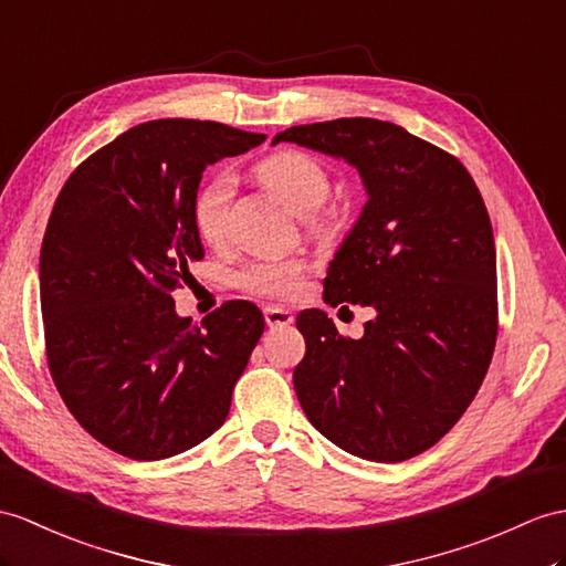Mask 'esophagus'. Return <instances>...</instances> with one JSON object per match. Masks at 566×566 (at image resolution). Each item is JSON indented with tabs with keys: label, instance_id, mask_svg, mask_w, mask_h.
Masks as SVG:
<instances>
[{
	"label": "esophagus",
	"instance_id": "esophagus-1",
	"mask_svg": "<svg viewBox=\"0 0 566 566\" xmlns=\"http://www.w3.org/2000/svg\"><path fill=\"white\" fill-rule=\"evenodd\" d=\"M264 319H266V326H271V328H283V326L293 324V314L283 307L271 305L264 310Z\"/></svg>",
	"mask_w": 566,
	"mask_h": 566
}]
</instances>
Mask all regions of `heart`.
<instances>
[{"mask_svg":"<svg viewBox=\"0 0 566 566\" xmlns=\"http://www.w3.org/2000/svg\"><path fill=\"white\" fill-rule=\"evenodd\" d=\"M264 182L287 209L297 216H312L331 195V177L324 165L302 150H275L256 168ZM235 179L228 170L213 172L199 187L195 199V226L203 242H220L228 230V209ZM305 261L297 256H266L247 264L238 281L244 291L269 297H287L300 287Z\"/></svg>","mask_w":566,"mask_h":566,"instance_id":"obj_1","label":"heart"}]
</instances>
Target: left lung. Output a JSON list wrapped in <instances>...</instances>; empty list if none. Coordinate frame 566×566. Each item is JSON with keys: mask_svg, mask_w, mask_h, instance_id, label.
<instances>
[{"mask_svg": "<svg viewBox=\"0 0 566 566\" xmlns=\"http://www.w3.org/2000/svg\"><path fill=\"white\" fill-rule=\"evenodd\" d=\"M360 172L367 203L324 279L326 305L375 307L360 338L322 310L297 314L293 371L307 420L377 463L434 447L475 398L497 340V254L463 165L394 122L343 117L273 136Z\"/></svg>", "mask_w": 566, "mask_h": 566, "instance_id": "obj_1", "label": "left lung"}]
</instances>
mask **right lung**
Listing matches in <instances>:
<instances>
[{"label": "right lung", "mask_w": 566, "mask_h": 566, "mask_svg": "<svg viewBox=\"0 0 566 566\" xmlns=\"http://www.w3.org/2000/svg\"><path fill=\"white\" fill-rule=\"evenodd\" d=\"M264 139L201 119L136 124L54 201L40 250L50 375L81 427L122 457H177L228 418L264 316L235 300L191 324L170 291L203 259V170Z\"/></svg>", "instance_id": "1"}]
</instances>
